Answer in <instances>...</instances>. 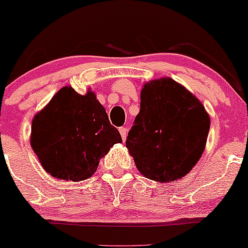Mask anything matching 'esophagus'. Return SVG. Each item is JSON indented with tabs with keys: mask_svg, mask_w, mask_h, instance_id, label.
Listing matches in <instances>:
<instances>
[{
	"mask_svg": "<svg viewBox=\"0 0 248 248\" xmlns=\"http://www.w3.org/2000/svg\"><path fill=\"white\" fill-rule=\"evenodd\" d=\"M119 132H120V134H121V138H122V140H126V135H127V129L124 128V127H120L119 128Z\"/></svg>",
	"mask_w": 248,
	"mask_h": 248,
	"instance_id": "1",
	"label": "esophagus"
}]
</instances>
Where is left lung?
Returning a JSON list of instances; mask_svg holds the SVG:
<instances>
[{"label": "left lung", "mask_w": 248, "mask_h": 248, "mask_svg": "<svg viewBox=\"0 0 248 248\" xmlns=\"http://www.w3.org/2000/svg\"><path fill=\"white\" fill-rule=\"evenodd\" d=\"M208 130L209 116L199 100L165 78L149 81L141 91L140 111L126 146L146 178L174 181L199 161Z\"/></svg>", "instance_id": "1"}]
</instances>
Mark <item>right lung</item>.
Returning a JSON list of instances; mask_svg holds the SVG:
<instances>
[{
  "mask_svg": "<svg viewBox=\"0 0 248 248\" xmlns=\"http://www.w3.org/2000/svg\"><path fill=\"white\" fill-rule=\"evenodd\" d=\"M120 142L119 130L92 92L80 95L63 87L32 120V151L46 172L61 180L88 179Z\"/></svg>",
  "mask_w": 248,
  "mask_h": 248,
  "instance_id": "add662e5",
  "label": "right lung"
}]
</instances>
